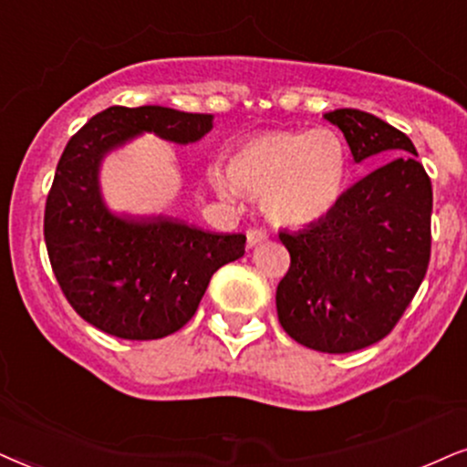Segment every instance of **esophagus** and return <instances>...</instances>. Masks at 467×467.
<instances>
[{
    "label": "esophagus",
    "mask_w": 467,
    "mask_h": 467,
    "mask_svg": "<svg viewBox=\"0 0 467 467\" xmlns=\"http://www.w3.org/2000/svg\"><path fill=\"white\" fill-rule=\"evenodd\" d=\"M265 239H267V233H265V230H261V228L247 230V245H250V247L263 244Z\"/></svg>",
    "instance_id": "34e87169"
}]
</instances>
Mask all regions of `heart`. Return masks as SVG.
<instances>
[{
  "label": "heart",
  "mask_w": 467,
  "mask_h": 467,
  "mask_svg": "<svg viewBox=\"0 0 467 467\" xmlns=\"http://www.w3.org/2000/svg\"><path fill=\"white\" fill-rule=\"evenodd\" d=\"M349 150L334 129L265 131L245 140L228 159V176L211 172L222 196L263 193V211L275 226L306 228L326 220L345 196Z\"/></svg>",
  "instance_id": "1"
}]
</instances>
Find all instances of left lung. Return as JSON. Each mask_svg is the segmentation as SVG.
<instances>
[{
    "label": "left lung",
    "mask_w": 467,
    "mask_h": 467,
    "mask_svg": "<svg viewBox=\"0 0 467 467\" xmlns=\"http://www.w3.org/2000/svg\"><path fill=\"white\" fill-rule=\"evenodd\" d=\"M356 163L388 158L326 220L282 230L291 267L275 291L285 332L308 349L349 353L386 338L422 285L433 190L403 131L359 109L327 111Z\"/></svg>",
    "instance_id": "obj_1"
}]
</instances>
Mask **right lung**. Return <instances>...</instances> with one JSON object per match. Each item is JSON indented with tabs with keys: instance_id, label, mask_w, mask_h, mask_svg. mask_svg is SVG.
I'll list each match as a JSON object with an SVG mask.
<instances>
[{
	"instance_id": "right-lung-1",
	"label": "right lung",
	"mask_w": 467,
	"mask_h": 467,
	"mask_svg": "<svg viewBox=\"0 0 467 467\" xmlns=\"http://www.w3.org/2000/svg\"><path fill=\"white\" fill-rule=\"evenodd\" d=\"M211 114L141 105L108 108L68 140L45 206L51 269L77 315L125 340H157L196 315L211 275L245 252V234L206 233L170 217H125L105 206L99 170L141 133L192 144Z\"/></svg>"
}]
</instances>
